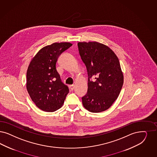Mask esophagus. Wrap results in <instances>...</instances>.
I'll list each match as a JSON object with an SVG mask.
<instances>
[{
    "instance_id": "esophagus-1",
    "label": "esophagus",
    "mask_w": 157,
    "mask_h": 157,
    "mask_svg": "<svg viewBox=\"0 0 157 157\" xmlns=\"http://www.w3.org/2000/svg\"><path fill=\"white\" fill-rule=\"evenodd\" d=\"M74 88H75V85H72L70 86V89L71 90H73L74 89Z\"/></svg>"
}]
</instances>
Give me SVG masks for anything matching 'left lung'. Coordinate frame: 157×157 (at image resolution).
<instances>
[{"instance_id":"1","label":"left lung","mask_w":157,"mask_h":157,"mask_svg":"<svg viewBox=\"0 0 157 157\" xmlns=\"http://www.w3.org/2000/svg\"><path fill=\"white\" fill-rule=\"evenodd\" d=\"M78 46L88 74L87 92L82 98L83 105L91 113L104 111L117 100L123 86L118 58L102 43L84 42H78Z\"/></svg>"}]
</instances>
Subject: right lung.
I'll use <instances>...</instances> for the list:
<instances>
[{
	"mask_svg": "<svg viewBox=\"0 0 157 157\" xmlns=\"http://www.w3.org/2000/svg\"><path fill=\"white\" fill-rule=\"evenodd\" d=\"M72 45L69 42L54 43L40 49L31 59L27 72V89L33 102L46 112L61 108L69 89L56 70L59 55Z\"/></svg>",
	"mask_w": 157,
	"mask_h": 157,
	"instance_id": "right-lung-1",
	"label": "right lung"
}]
</instances>
